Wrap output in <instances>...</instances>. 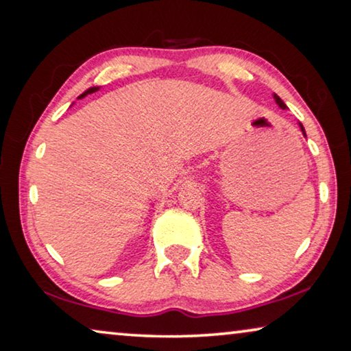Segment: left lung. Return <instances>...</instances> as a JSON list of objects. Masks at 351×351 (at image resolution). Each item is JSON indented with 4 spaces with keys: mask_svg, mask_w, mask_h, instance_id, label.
I'll list each match as a JSON object with an SVG mask.
<instances>
[{
    "mask_svg": "<svg viewBox=\"0 0 351 351\" xmlns=\"http://www.w3.org/2000/svg\"><path fill=\"white\" fill-rule=\"evenodd\" d=\"M275 100H276V104L278 105H280V107L281 108H286V105H285V102H282V100L280 99V97H278V95L275 94ZM300 129H302V131H304V134H305V129H304V126H302V124H300Z\"/></svg>",
    "mask_w": 351,
    "mask_h": 351,
    "instance_id": "obj_1",
    "label": "left lung"
}]
</instances>
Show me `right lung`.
I'll return each instance as SVG.
<instances>
[{"label": "right lung", "mask_w": 351, "mask_h": 351, "mask_svg": "<svg viewBox=\"0 0 351 351\" xmlns=\"http://www.w3.org/2000/svg\"><path fill=\"white\" fill-rule=\"evenodd\" d=\"M95 90H99V88H90V89H88V90H86V93H83V94H81L78 99H83V97H86V95H88V94H93V93H95Z\"/></svg>", "instance_id": "add662e5"}]
</instances>
